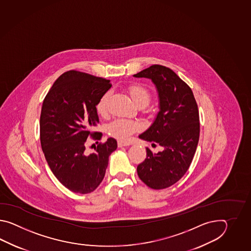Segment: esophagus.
I'll return each mask as SVG.
<instances>
[{"label":"esophagus","instance_id":"obj_1","mask_svg":"<svg viewBox=\"0 0 251 251\" xmlns=\"http://www.w3.org/2000/svg\"><path fill=\"white\" fill-rule=\"evenodd\" d=\"M118 147H124V146H128V145H130V143L129 142H125V141H122V140H119L118 142Z\"/></svg>","mask_w":251,"mask_h":251}]
</instances>
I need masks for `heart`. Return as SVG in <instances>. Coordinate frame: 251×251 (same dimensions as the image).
I'll use <instances>...</instances> for the list:
<instances>
[{
    "instance_id": "1",
    "label": "heart",
    "mask_w": 251,
    "mask_h": 251,
    "mask_svg": "<svg viewBox=\"0 0 251 251\" xmlns=\"http://www.w3.org/2000/svg\"><path fill=\"white\" fill-rule=\"evenodd\" d=\"M128 92L133 101L138 106H146L151 100V92L149 90L141 84H133L129 86ZM109 96V92H105L99 102L97 103V112L100 115H106L107 112V102ZM142 127V125L138 121L119 118L115 119L107 126V133L114 137L121 140L127 139L132 133L138 131Z\"/></svg>"
}]
</instances>
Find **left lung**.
<instances>
[{"instance_id":"left-lung-1","label":"left lung","mask_w":251,"mask_h":251,"mask_svg":"<svg viewBox=\"0 0 251 251\" xmlns=\"http://www.w3.org/2000/svg\"><path fill=\"white\" fill-rule=\"evenodd\" d=\"M133 76L152 80L160 98L157 118L139 137L162 147L157 153L146 147L137 173L148 187L163 189L178 181L192 162L200 133L198 104L191 88L166 66L153 64Z\"/></svg>"}]
</instances>
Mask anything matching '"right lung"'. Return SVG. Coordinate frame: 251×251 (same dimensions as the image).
<instances>
[{
    "instance_id": "add662e5",
    "label": "right lung",
    "mask_w": 251,
    "mask_h": 251,
    "mask_svg": "<svg viewBox=\"0 0 251 251\" xmlns=\"http://www.w3.org/2000/svg\"><path fill=\"white\" fill-rule=\"evenodd\" d=\"M111 86L109 80L71 70L54 81L43 101V152L53 175L73 192L94 191L104 178L109 155L118 147L115 139L108 138L93 153L85 151L87 138L101 139L102 133L91 127L99 123L97 103Z\"/></svg>"
}]
</instances>
